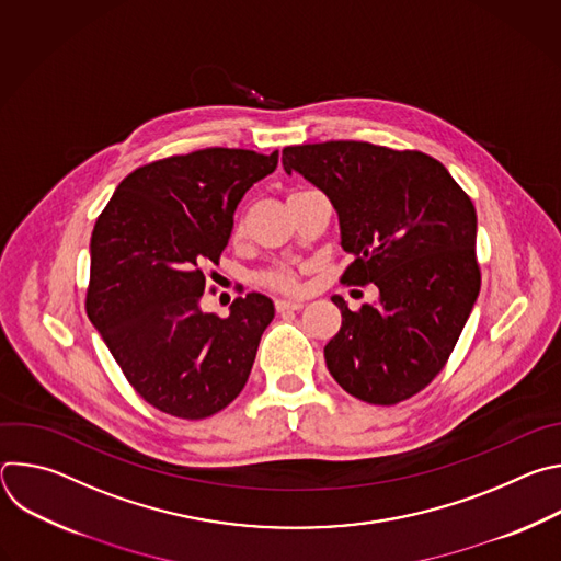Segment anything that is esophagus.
<instances>
[{
	"mask_svg": "<svg viewBox=\"0 0 561 561\" xmlns=\"http://www.w3.org/2000/svg\"><path fill=\"white\" fill-rule=\"evenodd\" d=\"M304 301H295V299H277L275 301V310L277 312H293V310H301Z\"/></svg>",
	"mask_w": 561,
	"mask_h": 561,
	"instance_id": "34e87169",
	"label": "esophagus"
}]
</instances>
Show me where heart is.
I'll use <instances>...</instances> for the list:
<instances>
[{
	"label": "heart",
	"instance_id": "b5f03b06",
	"mask_svg": "<svg viewBox=\"0 0 561 561\" xmlns=\"http://www.w3.org/2000/svg\"><path fill=\"white\" fill-rule=\"evenodd\" d=\"M260 284L266 288H273V290H282V293H295L299 288L297 273L288 266H277V268L262 273Z\"/></svg>",
	"mask_w": 561,
	"mask_h": 561
}]
</instances>
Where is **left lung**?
<instances>
[{
  "mask_svg": "<svg viewBox=\"0 0 561 561\" xmlns=\"http://www.w3.org/2000/svg\"><path fill=\"white\" fill-rule=\"evenodd\" d=\"M282 164L333 202L353 255L342 284L379 288V304L359 310L333 297L342 329L324 348L331 375L362 402H404L446 366L479 295L470 197L420 150L301 144L282 150Z\"/></svg>",
  "mask_w": 561,
  "mask_h": 561,
  "instance_id": "obj_1",
  "label": "left lung"
}]
</instances>
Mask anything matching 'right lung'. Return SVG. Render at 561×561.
Returning <instances> with one entry per match:
<instances>
[{
    "instance_id": "1",
    "label": "right lung",
    "mask_w": 561,
    "mask_h": 561,
    "mask_svg": "<svg viewBox=\"0 0 561 561\" xmlns=\"http://www.w3.org/2000/svg\"><path fill=\"white\" fill-rule=\"evenodd\" d=\"M279 152L204 148L139 167L95 221L87 312L128 383L150 407L204 420L242 392L275 306L237 297L230 314L199 308L244 193Z\"/></svg>"
}]
</instances>
